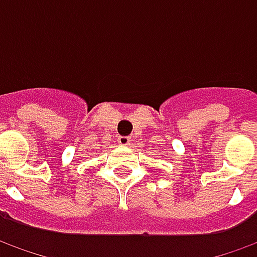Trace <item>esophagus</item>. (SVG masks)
Here are the masks:
<instances>
[{"label":"esophagus","instance_id":"34e87169","mask_svg":"<svg viewBox=\"0 0 257 257\" xmlns=\"http://www.w3.org/2000/svg\"><path fill=\"white\" fill-rule=\"evenodd\" d=\"M117 140L121 146H128L129 142H131V138L129 136H119Z\"/></svg>","mask_w":257,"mask_h":257}]
</instances>
